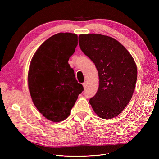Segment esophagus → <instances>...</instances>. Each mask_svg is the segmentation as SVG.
<instances>
[{
  "label": "esophagus",
  "mask_w": 159,
  "mask_h": 159,
  "mask_svg": "<svg viewBox=\"0 0 159 159\" xmlns=\"http://www.w3.org/2000/svg\"><path fill=\"white\" fill-rule=\"evenodd\" d=\"M83 86H84V88H86V86H87V82H86L85 81L83 83Z\"/></svg>",
  "instance_id": "esophagus-1"
}]
</instances>
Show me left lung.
<instances>
[{
    "mask_svg": "<svg viewBox=\"0 0 159 159\" xmlns=\"http://www.w3.org/2000/svg\"><path fill=\"white\" fill-rule=\"evenodd\" d=\"M79 44L99 74L98 90L89 99L94 112L104 119L117 116L135 88L137 69L133 57L121 43L107 36L80 34Z\"/></svg>",
    "mask_w": 159,
    "mask_h": 159,
    "instance_id": "1",
    "label": "left lung"
}]
</instances>
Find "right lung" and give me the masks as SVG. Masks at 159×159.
<instances>
[{
    "mask_svg": "<svg viewBox=\"0 0 159 159\" xmlns=\"http://www.w3.org/2000/svg\"><path fill=\"white\" fill-rule=\"evenodd\" d=\"M77 45L75 34H56L42 43L30 61L28 83L32 102L43 116L53 122L69 116L84 91L68 64Z\"/></svg>",
    "mask_w": 159,
    "mask_h": 159,
    "instance_id": "right-lung-1",
    "label": "right lung"
}]
</instances>
